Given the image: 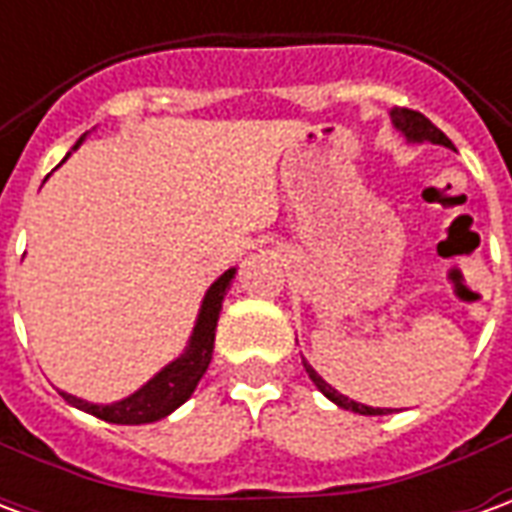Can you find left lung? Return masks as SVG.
<instances>
[{
  "label": "left lung",
  "mask_w": 512,
  "mask_h": 512,
  "mask_svg": "<svg viewBox=\"0 0 512 512\" xmlns=\"http://www.w3.org/2000/svg\"><path fill=\"white\" fill-rule=\"evenodd\" d=\"M389 117H392V126L400 131V134L406 136L408 142H433V145H444V147H452V142L447 139V134L444 131H439V128L430 123L428 117L419 115V112H414V109H403V106H395L392 112H389ZM304 370H307V376L312 378V384L321 389L323 395L329 397L332 403H337L340 408H345V411H354V414H367V417H378V414H389L392 408H373V406H365V403H356V400H351L348 395H340L337 389H334L332 384H326L318 373H315V367L307 365L304 362Z\"/></svg>",
  "instance_id": "1"
}]
</instances>
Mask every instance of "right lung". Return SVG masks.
Here are the masks:
<instances>
[{
    "label": "right lung",
    "mask_w": 512,
    "mask_h": 512,
    "mask_svg": "<svg viewBox=\"0 0 512 512\" xmlns=\"http://www.w3.org/2000/svg\"><path fill=\"white\" fill-rule=\"evenodd\" d=\"M82 139L76 142V147L82 145ZM233 277L235 268H230V271H224L222 277L213 282L208 293H205V299H202L200 315H197V323H194V332H191L186 351L175 362H169L161 373L150 378L142 389H136L134 395L123 397L117 403H109V406L87 403L82 397L68 395V392H62V397L71 406L82 408L87 414L104 419V422H112V425H145V422H156V419H164L167 414H172L175 408L189 400L191 392L197 389L200 378L205 376V370L211 365L216 321H219V310H222V301L227 296V290H230Z\"/></svg>",
    "instance_id": "right-lung-1"
}]
</instances>
